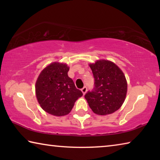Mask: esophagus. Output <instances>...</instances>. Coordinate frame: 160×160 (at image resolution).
<instances>
[{
	"mask_svg": "<svg viewBox=\"0 0 160 160\" xmlns=\"http://www.w3.org/2000/svg\"><path fill=\"white\" fill-rule=\"evenodd\" d=\"M87 90H88V88H87V87H84V88H82V90H81V91H82V92L83 93V94H85L86 93Z\"/></svg>",
	"mask_w": 160,
	"mask_h": 160,
	"instance_id": "1",
	"label": "esophagus"
}]
</instances>
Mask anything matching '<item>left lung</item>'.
I'll return each instance as SVG.
<instances>
[{"instance_id":"obj_1","label":"left lung","mask_w":160,"mask_h":160,"mask_svg":"<svg viewBox=\"0 0 160 160\" xmlns=\"http://www.w3.org/2000/svg\"><path fill=\"white\" fill-rule=\"evenodd\" d=\"M94 78V88L85 98L94 113L107 115L121 107L127 92V82L121 70L112 62L97 61L90 65Z\"/></svg>"}]
</instances>
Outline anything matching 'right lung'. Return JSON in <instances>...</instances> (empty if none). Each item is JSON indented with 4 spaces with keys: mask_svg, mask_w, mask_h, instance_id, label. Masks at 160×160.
<instances>
[{
    "mask_svg": "<svg viewBox=\"0 0 160 160\" xmlns=\"http://www.w3.org/2000/svg\"><path fill=\"white\" fill-rule=\"evenodd\" d=\"M66 64L53 63L42 70L37 80L36 95L40 106L51 115L68 114L82 92L68 75Z\"/></svg>",
    "mask_w": 160,
    "mask_h": 160,
    "instance_id": "add662e5",
    "label": "right lung"
}]
</instances>
